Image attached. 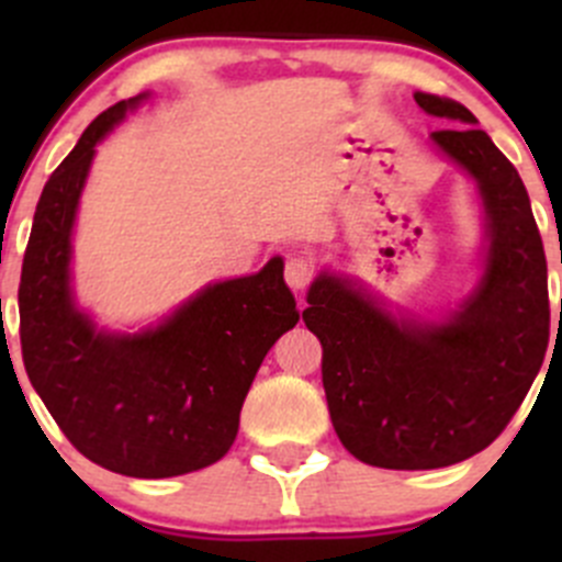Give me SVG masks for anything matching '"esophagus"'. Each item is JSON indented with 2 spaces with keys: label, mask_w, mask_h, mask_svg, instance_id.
Returning <instances> with one entry per match:
<instances>
[{
  "label": "esophagus",
  "mask_w": 562,
  "mask_h": 562,
  "mask_svg": "<svg viewBox=\"0 0 562 562\" xmlns=\"http://www.w3.org/2000/svg\"><path fill=\"white\" fill-rule=\"evenodd\" d=\"M315 269H313V260L304 258V255L293 252L288 255L285 260V282L293 288V291H302V288L310 285V280H313Z\"/></svg>",
  "instance_id": "esophagus-1"
}]
</instances>
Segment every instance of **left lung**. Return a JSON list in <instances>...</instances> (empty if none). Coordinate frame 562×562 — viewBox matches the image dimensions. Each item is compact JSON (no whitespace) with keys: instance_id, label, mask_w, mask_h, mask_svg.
I'll list each match as a JSON object with an SVG mask.
<instances>
[{"instance_id":"8db88e82","label":"left lung","mask_w":562,"mask_h":562,"mask_svg":"<svg viewBox=\"0 0 562 562\" xmlns=\"http://www.w3.org/2000/svg\"><path fill=\"white\" fill-rule=\"evenodd\" d=\"M459 127L432 140L479 184L484 277L440 323L391 317L348 280L321 274L302 317L323 345L334 432L356 459L432 470L484 451L536 381L549 342L547 255L517 168L454 100L413 94Z\"/></svg>"}]
</instances>
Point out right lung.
Returning a JSON list of instances; mask_svg holds the SVG:
<instances>
[{"label":"right lung","mask_w":562,"mask_h":562,"mask_svg":"<svg viewBox=\"0 0 562 562\" xmlns=\"http://www.w3.org/2000/svg\"><path fill=\"white\" fill-rule=\"evenodd\" d=\"M140 98L100 113L45 181L19 285L21 356L83 457L133 479H171L228 454L260 361L296 326L280 258L214 282L157 328L98 331L70 291V236L94 146Z\"/></svg>","instance_id":"right-lung-1"}]
</instances>
